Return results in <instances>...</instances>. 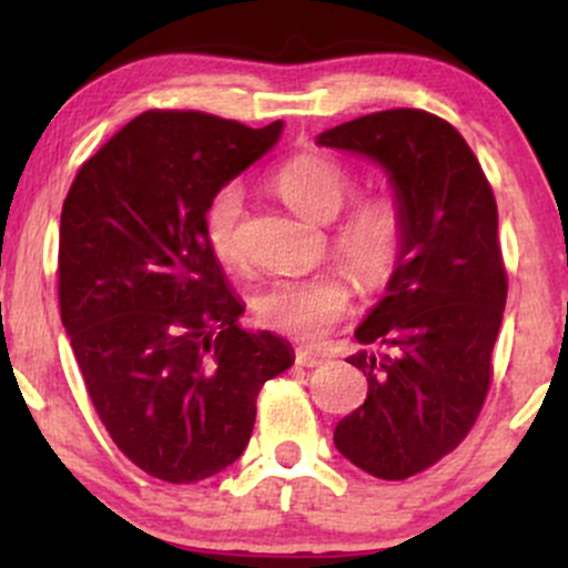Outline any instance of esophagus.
I'll return each mask as SVG.
<instances>
[{
	"label": "esophagus",
	"mask_w": 568,
	"mask_h": 568,
	"mask_svg": "<svg viewBox=\"0 0 568 568\" xmlns=\"http://www.w3.org/2000/svg\"><path fill=\"white\" fill-rule=\"evenodd\" d=\"M296 363H298V366H304V368H317L323 363V355H317V352H312V349L298 347L296 349Z\"/></svg>",
	"instance_id": "34e87169"
}]
</instances>
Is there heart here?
I'll use <instances>...</instances> for the list:
<instances>
[{
  "mask_svg": "<svg viewBox=\"0 0 568 568\" xmlns=\"http://www.w3.org/2000/svg\"><path fill=\"white\" fill-rule=\"evenodd\" d=\"M272 184L285 205L317 224L333 221L355 194V175L349 168L323 152L291 158ZM243 213V192L237 186H224L213 194L205 211L207 245L221 264L234 270L245 264ZM408 232V211L400 197L393 192H371L352 202L347 213L331 226V251L363 288L379 291L397 275L406 258ZM349 306L352 285L338 270L272 280L253 293L251 302L253 317L264 328L302 342L328 334Z\"/></svg>",
  "mask_w": 568,
  "mask_h": 568,
  "instance_id": "obj_1",
  "label": "heart"
}]
</instances>
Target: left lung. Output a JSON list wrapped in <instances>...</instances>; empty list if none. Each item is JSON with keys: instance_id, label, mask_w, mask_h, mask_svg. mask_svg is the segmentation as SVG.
<instances>
[{"instance_id": "left-lung-1", "label": "left lung", "mask_w": 568, "mask_h": 568, "mask_svg": "<svg viewBox=\"0 0 568 568\" xmlns=\"http://www.w3.org/2000/svg\"><path fill=\"white\" fill-rule=\"evenodd\" d=\"M389 173L408 211V247L387 296L355 331L349 357L368 397L334 443L382 480L425 473L467 438L488 387L507 302L497 200L459 130L422 109L374 112L317 135Z\"/></svg>"}]
</instances>
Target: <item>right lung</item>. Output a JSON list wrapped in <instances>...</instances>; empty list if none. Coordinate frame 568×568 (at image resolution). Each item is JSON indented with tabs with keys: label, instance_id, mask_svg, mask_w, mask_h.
<instances>
[{
	"label": "right lung",
	"instance_id": "right-lung-1",
	"mask_svg": "<svg viewBox=\"0 0 568 568\" xmlns=\"http://www.w3.org/2000/svg\"><path fill=\"white\" fill-rule=\"evenodd\" d=\"M205 112L152 109L77 173L61 213L58 302L98 419L168 484L230 467L251 440L264 382L293 366L243 304L205 237L213 194L280 139Z\"/></svg>",
	"mask_w": 568,
	"mask_h": 568
}]
</instances>
